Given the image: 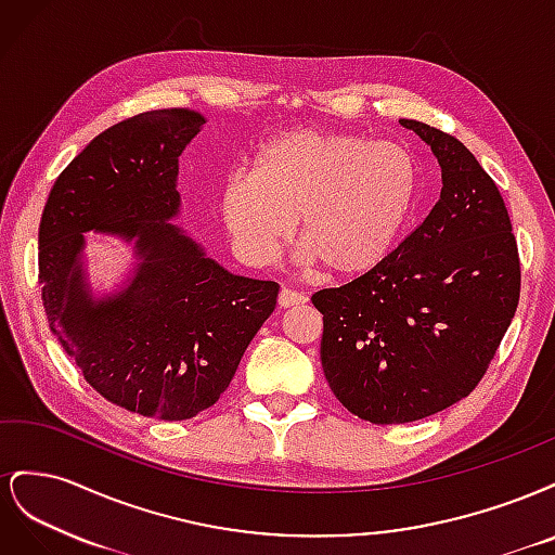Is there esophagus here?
<instances>
[{
	"mask_svg": "<svg viewBox=\"0 0 555 555\" xmlns=\"http://www.w3.org/2000/svg\"><path fill=\"white\" fill-rule=\"evenodd\" d=\"M304 304H308V296L298 294L294 289H282L280 296H278L280 308H296V306H304Z\"/></svg>",
	"mask_w": 555,
	"mask_h": 555,
	"instance_id": "esophagus-1",
	"label": "esophagus"
}]
</instances>
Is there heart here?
I'll list each match as a JSON object with an SVG mask.
<instances>
[{
  "instance_id": "1",
  "label": "heart",
  "mask_w": 555,
  "mask_h": 555,
  "mask_svg": "<svg viewBox=\"0 0 555 555\" xmlns=\"http://www.w3.org/2000/svg\"><path fill=\"white\" fill-rule=\"evenodd\" d=\"M414 194L416 162L402 145L292 129L261 145L251 171L224 178L217 206L249 263H271L298 215L306 259L333 275H361L389 257Z\"/></svg>"
}]
</instances>
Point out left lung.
I'll list each match as a JSON object with an SVG mask.
<instances>
[{"instance_id":"1","label":"left lung","mask_w":555,"mask_h":555,"mask_svg":"<svg viewBox=\"0 0 555 555\" xmlns=\"http://www.w3.org/2000/svg\"><path fill=\"white\" fill-rule=\"evenodd\" d=\"M442 169L440 201L373 271L312 296L322 367L343 405L408 424L469 396L507 333L520 261L498 184L451 133L400 120Z\"/></svg>"}]
</instances>
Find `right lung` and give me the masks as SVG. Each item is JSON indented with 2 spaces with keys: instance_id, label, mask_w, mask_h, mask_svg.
Instances as JSON below:
<instances>
[{
  "instance_id": "obj_1",
  "label": "right lung",
  "mask_w": 555,
  "mask_h": 555,
  "mask_svg": "<svg viewBox=\"0 0 555 555\" xmlns=\"http://www.w3.org/2000/svg\"><path fill=\"white\" fill-rule=\"evenodd\" d=\"M204 125L196 111L162 108L108 127L60 173L39 224L50 331L94 391L164 422L220 400L280 292L229 273L171 222L178 157ZM86 230L134 241L140 263L120 293L91 296Z\"/></svg>"
}]
</instances>
